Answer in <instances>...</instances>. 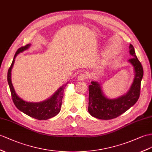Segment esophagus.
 <instances>
[{
    "mask_svg": "<svg viewBox=\"0 0 152 152\" xmlns=\"http://www.w3.org/2000/svg\"><path fill=\"white\" fill-rule=\"evenodd\" d=\"M78 80H81V81H83L85 80H87L88 78V75L87 73L85 72H82V73H80V75H78Z\"/></svg>",
    "mask_w": 152,
    "mask_h": 152,
    "instance_id": "esophagus-1",
    "label": "esophagus"
}]
</instances>
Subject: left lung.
<instances>
[{
  "label": "left lung",
  "mask_w": 152,
  "mask_h": 152,
  "mask_svg": "<svg viewBox=\"0 0 152 152\" xmlns=\"http://www.w3.org/2000/svg\"><path fill=\"white\" fill-rule=\"evenodd\" d=\"M130 53L132 58L128 61L133 65L135 78L127 94L114 99L104 96L99 83L92 81L89 85L88 108L89 114L99 119L108 120L118 118L137 102L140 96L141 83L143 76V68L135 55L133 45L130 44Z\"/></svg>",
  "instance_id": "8db88e82"
}]
</instances>
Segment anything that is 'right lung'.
I'll return each instance as SVG.
<instances>
[{
	"label": "right lung",
	"instance_id": "obj_1",
	"mask_svg": "<svg viewBox=\"0 0 152 152\" xmlns=\"http://www.w3.org/2000/svg\"><path fill=\"white\" fill-rule=\"evenodd\" d=\"M29 46L30 44H28L25 46L21 47L17 50L14 56L13 60L8 69V72H7V82L9 84L13 102L15 107L19 110L34 119L38 120H46L54 117L60 112L62 103V98L64 96V88L65 85L67 83L65 84L64 86L60 87L54 93L53 96L44 102L40 103H30L26 102L19 98L15 92L12 83H11V69L13 67L15 57L17 56L18 54L28 49Z\"/></svg>",
	"mask_w": 152,
	"mask_h": 152
}]
</instances>
